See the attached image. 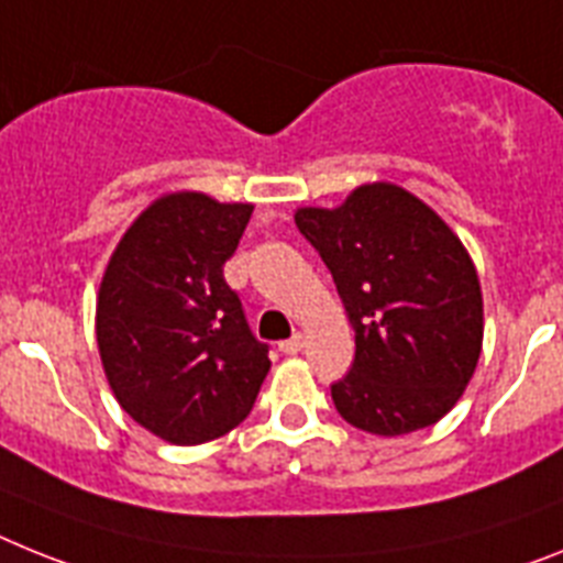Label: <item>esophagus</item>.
<instances>
[{
	"label": "esophagus",
	"mask_w": 563,
	"mask_h": 563,
	"mask_svg": "<svg viewBox=\"0 0 563 563\" xmlns=\"http://www.w3.org/2000/svg\"><path fill=\"white\" fill-rule=\"evenodd\" d=\"M303 346H306V338H303V334H295V338L283 340V343H280V352H283V354H297Z\"/></svg>",
	"instance_id": "esophagus-1"
}]
</instances>
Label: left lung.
I'll return each instance as SVG.
<instances>
[{
  "label": "left lung",
  "mask_w": 563,
  "mask_h": 563,
  "mask_svg": "<svg viewBox=\"0 0 563 563\" xmlns=\"http://www.w3.org/2000/svg\"><path fill=\"white\" fill-rule=\"evenodd\" d=\"M354 329V363L332 386L340 418L409 434L450 412L475 375L484 297L461 238L406 188L366 183L338 209H297Z\"/></svg>",
  "instance_id": "left-lung-1"
}]
</instances>
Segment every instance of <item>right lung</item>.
Segmentation results:
<instances>
[{"mask_svg":"<svg viewBox=\"0 0 563 563\" xmlns=\"http://www.w3.org/2000/svg\"><path fill=\"white\" fill-rule=\"evenodd\" d=\"M252 202L174 191L136 217L97 295V346L113 398L177 446L243 423L268 375V346L223 277Z\"/></svg>","mask_w":563,"mask_h":563,"instance_id":"add662e5","label":"right lung"}]
</instances>
